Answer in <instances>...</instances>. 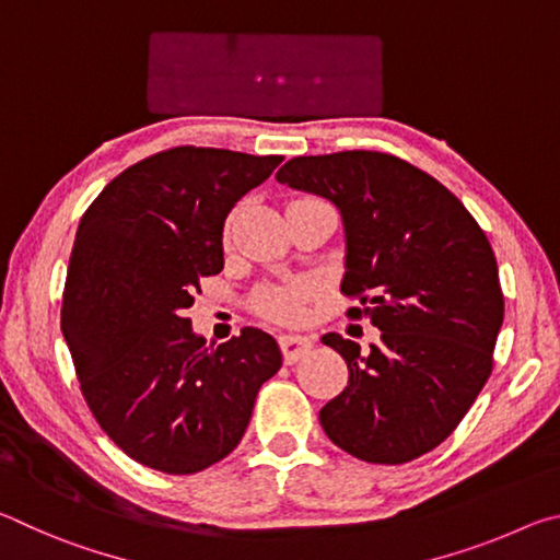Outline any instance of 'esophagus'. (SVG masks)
<instances>
[{
  "label": "esophagus",
  "instance_id": "34e87169",
  "mask_svg": "<svg viewBox=\"0 0 560 560\" xmlns=\"http://www.w3.org/2000/svg\"><path fill=\"white\" fill-rule=\"evenodd\" d=\"M279 346H281L283 360H287V363L291 365V363H296V360H299L303 353H308L311 346H314V340H311L308 336H293V334H287V336L279 338Z\"/></svg>",
  "mask_w": 560,
  "mask_h": 560
}]
</instances>
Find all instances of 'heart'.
<instances>
[{"label": "heart", "instance_id": "1", "mask_svg": "<svg viewBox=\"0 0 560 560\" xmlns=\"http://www.w3.org/2000/svg\"><path fill=\"white\" fill-rule=\"evenodd\" d=\"M311 299L308 283H289V287L267 289L259 293L257 311L273 320H283V324H296L306 314V301Z\"/></svg>", "mask_w": 560, "mask_h": 560}]
</instances>
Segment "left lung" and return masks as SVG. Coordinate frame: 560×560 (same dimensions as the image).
Masks as SVG:
<instances>
[{"label":"left lung","instance_id":"8db88e82","mask_svg":"<svg viewBox=\"0 0 560 560\" xmlns=\"http://www.w3.org/2000/svg\"><path fill=\"white\" fill-rule=\"evenodd\" d=\"M277 179L338 207L340 291L363 306L348 316L381 328L365 353L338 334L320 338L348 363L320 428L363 462L422 457L454 432L494 365L504 293L487 234L447 187L387 153L293 158Z\"/></svg>","mask_w":560,"mask_h":560}]
</instances>
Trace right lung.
Returning a JSON list of instances; mask_svg holds the SVG:
<instances>
[{
	"mask_svg": "<svg viewBox=\"0 0 560 560\" xmlns=\"http://www.w3.org/2000/svg\"><path fill=\"white\" fill-rule=\"evenodd\" d=\"M281 160L170 148L122 170L81 217L61 330L96 422L150 469L195 474L224 459L281 368L261 328L212 348L185 318L200 281L224 269L226 214Z\"/></svg>",
	"mask_w": 560,
	"mask_h": 560,
	"instance_id": "1",
	"label": "right lung"
}]
</instances>
